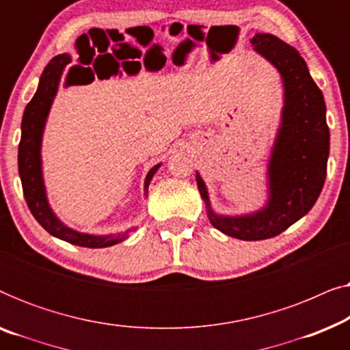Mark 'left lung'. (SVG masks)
Here are the masks:
<instances>
[{
  "label": "left lung",
  "instance_id": "left-lung-1",
  "mask_svg": "<svg viewBox=\"0 0 350 350\" xmlns=\"http://www.w3.org/2000/svg\"><path fill=\"white\" fill-rule=\"evenodd\" d=\"M250 42L284 83L280 126L267 161V200L256 212L219 215L199 172L196 181L213 228L241 241H262L279 236L317 202L327 176L329 131L323 94L299 52L271 33H256Z\"/></svg>",
  "mask_w": 350,
  "mask_h": 350
}]
</instances>
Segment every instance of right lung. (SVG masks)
Instances as JSON below:
<instances>
[{
  "label": "right lung",
  "instance_id": "obj_1",
  "mask_svg": "<svg viewBox=\"0 0 350 350\" xmlns=\"http://www.w3.org/2000/svg\"><path fill=\"white\" fill-rule=\"evenodd\" d=\"M71 62L70 54L55 55L42 71L40 84H38L36 94L33 95L30 103L27 105L22 118V137L18 143V175H21L23 196H25L27 205L36 218V221L46 229L51 236L62 241L73 243V245L88 247V248H105L116 245V243L126 241L133 228L127 229L126 232L118 234H97L79 232L76 229L66 226L62 219L57 217L52 210L49 200H47L44 176H42V159H41V146H42V133H44L46 121L49 116L51 107L59 90L62 75H64L65 66ZM161 164L152 167L148 172L145 178V194H148V186H150L152 176L159 170Z\"/></svg>",
  "mask_w": 350,
  "mask_h": 350
}]
</instances>
